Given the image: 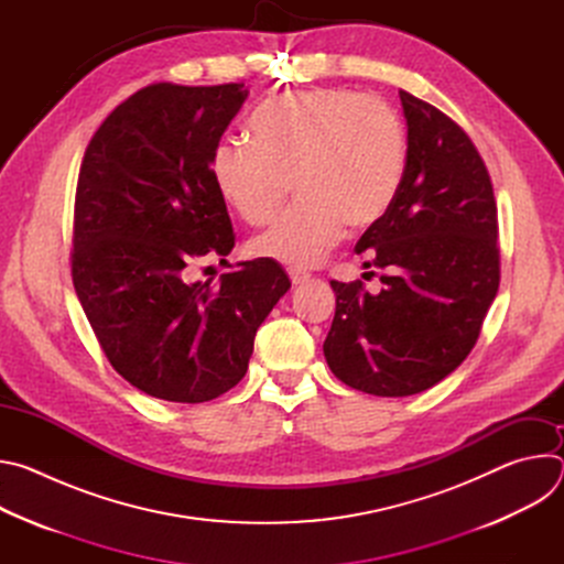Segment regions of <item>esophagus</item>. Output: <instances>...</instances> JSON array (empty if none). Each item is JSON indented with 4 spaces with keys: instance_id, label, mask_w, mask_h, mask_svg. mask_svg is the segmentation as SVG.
Segmentation results:
<instances>
[{
    "instance_id": "obj_1",
    "label": "esophagus",
    "mask_w": 564,
    "mask_h": 564,
    "mask_svg": "<svg viewBox=\"0 0 564 564\" xmlns=\"http://www.w3.org/2000/svg\"><path fill=\"white\" fill-rule=\"evenodd\" d=\"M288 276L294 285H303L310 281V274L305 270H299V268H288Z\"/></svg>"
}]
</instances>
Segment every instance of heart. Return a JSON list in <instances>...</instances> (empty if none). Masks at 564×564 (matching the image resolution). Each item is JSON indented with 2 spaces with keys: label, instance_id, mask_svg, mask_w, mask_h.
<instances>
[{
  "label": "heart",
  "instance_id": "b5f03b06",
  "mask_svg": "<svg viewBox=\"0 0 564 564\" xmlns=\"http://www.w3.org/2000/svg\"><path fill=\"white\" fill-rule=\"evenodd\" d=\"M250 140H225L212 155L223 200L248 225L296 203L250 243V252L294 268L324 259L344 223L364 229L394 203L406 170V131L390 105L350 89L285 94L263 105Z\"/></svg>",
  "mask_w": 564,
  "mask_h": 564
}]
</instances>
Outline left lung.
<instances>
[{"label": "left lung", "mask_w": 564, "mask_h": 564, "mask_svg": "<svg viewBox=\"0 0 564 564\" xmlns=\"http://www.w3.org/2000/svg\"><path fill=\"white\" fill-rule=\"evenodd\" d=\"M406 170L390 209L355 248L383 270L379 294L330 281L337 294L324 355L346 386L409 397L451 375L473 350L500 285L491 176L464 129L399 91ZM375 274V272H370Z\"/></svg>", "instance_id": "8db88e82"}]
</instances>
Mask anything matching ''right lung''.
<instances>
[{
  "label": "right lung",
  "instance_id": "1",
  "mask_svg": "<svg viewBox=\"0 0 564 564\" xmlns=\"http://www.w3.org/2000/svg\"><path fill=\"white\" fill-rule=\"evenodd\" d=\"M246 98L236 83L149 85L109 113L79 167L77 299L116 372L178 404L216 399L246 377L259 326L290 290L272 259L238 263L218 285L189 283L192 263L234 248L209 165Z\"/></svg>",
  "mask_w": 564,
  "mask_h": 564
}]
</instances>
